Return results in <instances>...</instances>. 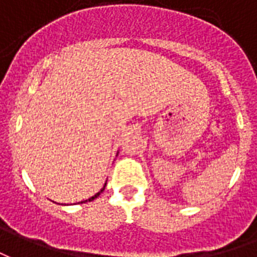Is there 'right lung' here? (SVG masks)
<instances>
[{
	"mask_svg": "<svg viewBox=\"0 0 257 257\" xmlns=\"http://www.w3.org/2000/svg\"><path fill=\"white\" fill-rule=\"evenodd\" d=\"M103 191H104V188H103V190H100V191H99V192H97V194L94 195V196H92V198H89V199H86V200H84V202H81V203H85V202H90V200H93V199H96V198H97V196H99V195H100V194H101V192H103Z\"/></svg>",
	"mask_w": 257,
	"mask_h": 257,
	"instance_id": "1",
	"label": "right lung"
}]
</instances>
